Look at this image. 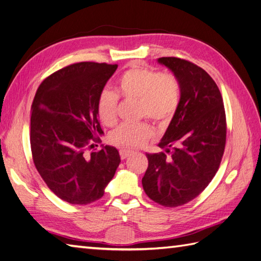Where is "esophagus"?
Returning a JSON list of instances; mask_svg holds the SVG:
<instances>
[{
	"label": "esophagus",
	"mask_w": 261,
	"mask_h": 261,
	"mask_svg": "<svg viewBox=\"0 0 261 261\" xmlns=\"http://www.w3.org/2000/svg\"><path fill=\"white\" fill-rule=\"evenodd\" d=\"M131 154V151L130 150H124V149H121L120 150V156L121 159H125L126 156H129Z\"/></svg>",
	"instance_id": "obj_1"
}]
</instances>
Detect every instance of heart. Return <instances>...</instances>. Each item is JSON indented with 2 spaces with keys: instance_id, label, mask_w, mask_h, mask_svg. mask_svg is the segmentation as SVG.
I'll use <instances>...</instances> for the list:
<instances>
[{
  "instance_id": "obj_1",
  "label": "heart",
  "mask_w": 261,
  "mask_h": 261,
  "mask_svg": "<svg viewBox=\"0 0 261 261\" xmlns=\"http://www.w3.org/2000/svg\"><path fill=\"white\" fill-rule=\"evenodd\" d=\"M118 93L124 99L139 101V116L155 122H165L177 111L180 105V82L171 73H160L154 69L135 66L118 79ZM119 96L110 90H103L96 101V111L101 122L107 126L118 120ZM152 136L147 122L122 123L110 135V142L119 148L142 147Z\"/></svg>"
}]
</instances>
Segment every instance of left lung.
I'll list each match as a JSON object with an SVG mask.
<instances>
[{"label":"left lung","mask_w":261,"mask_h":261,"mask_svg":"<svg viewBox=\"0 0 261 261\" xmlns=\"http://www.w3.org/2000/svg\"><path fill=\"white\" fill-rule=\"evenodd\" d=\"M180 82V105L159 147L147 153L143 190L154 202L174 208L198 197L219 169L227 123L216 82L200 66L179 58H160Z\"/></svg>","instance_id":"left-lung-1"}]
</instances>
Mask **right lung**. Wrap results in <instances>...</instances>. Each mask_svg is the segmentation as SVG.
<instances>
[{"label": "right lung", "instance_id": "right-lung-1", "mask_svg": "<svg viewBox=\"0 0 261 261\" xmlns=\"http://www.w3.org/2000/svg\"><path fill=\"white\" fill-rule=\"evenodd\" d=\"M117 68L71 64L47 76L35 93L30 131L34 166L48 189L71 204L100 199L121 162L111 145L87 153L103 133L96 101Z\"/></svg>", "mask_w": 261, "mask_h": 261}]
</instances>
